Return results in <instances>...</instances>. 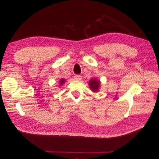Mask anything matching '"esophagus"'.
<instances>
[{
    "label": "esophagus",
    "mask_w": 159,
    "mask_h": 159,
    "mask_svg": "<svg viewBox=\"0 0 159 159\" xmlns=\"http://www.w3.org/2000/svg\"><path fill=\"white\" fill-rule=\"evenodd\" d=\"M81 78H82V77H81V75H74V80H75L80 81V80H81Z\"/></svg>",
    "instance_id": "34e87169"
}]
</instances>
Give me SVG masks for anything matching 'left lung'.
I'll list each match as a JSON object with an SVG mask.
<instances>
[{
  "label": "left lung",
  "instance_id": "1",
  "mask_svg": "<svg viewBox=\"0 0 159 159\" xmlns=\"http://www.w3.org/2000/svg\"><path fill=\"white\" fill-rule=\"evenodd\" d=\"M89 85L93 92H97L100 87V81L96 78H92L89 81Z\"/></svg>",
  "mask_w": 159,
  "mask_h": 159
}]
</instances>
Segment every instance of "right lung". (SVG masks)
Instances as JSON below:
<instances>
[{
  "label": "right lung",
  "instance_id": "1",
  "mask_svg": "<svg viewBox=\"0 0 159 159\" xmlns=\"http://www.w3.org/2000/svg\"><path fill=\"white\" fill-rule=\"evenodd\" d=\"M64 82H65V80L64 79L60 80V85H62L64 84Z\"/></svg>",
  "mask_w": 159,
  "mask_h": 159
}]
</instances>
